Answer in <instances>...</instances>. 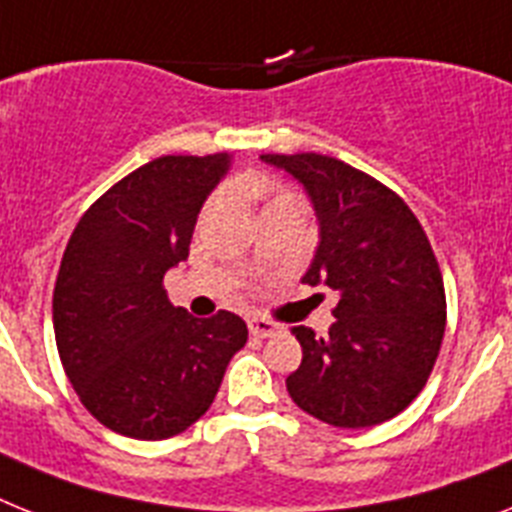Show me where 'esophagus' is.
Wrapping results in <instances>:
<instances>
[{"instance_id": "34e87169", "label": "esophagus", "mask_w": 512, "mask_h": 512, "mask_svg": "<svg viewBox=\"0 0 512 512\" xmlns=\"http://www.w3.org/2000/svg\"><path fill=\"white\" fill-rule=\"evenodd\" d=\"M248 329H251L253 337H272L280 332V324H274L272 319H264V316H251Z\"/></svg>"}]
</instances>
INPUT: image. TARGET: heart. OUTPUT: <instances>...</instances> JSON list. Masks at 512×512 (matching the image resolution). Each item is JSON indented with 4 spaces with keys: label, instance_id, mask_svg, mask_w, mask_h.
<instances>
[{
    "label": "heart",
    "instance_id": "1",
    "mask_svg": "<svg viewBox=\"0 0 512 512\" xmlns=\"http://www.w3.org/2000/svg\"><path fill=\"white\" fill-rule=\"evenodd\" d=\"M227 193L235 198H264V211L269 209H303L301 204V196L295 193V190L285 188V185H277V183H269L264 177H256V175H238L232 177L230 183H227ZM222 204V193H214V196L206 201L204 206V214H211V211L217 209Z\"/></svg>",
    "mask_w": 512,
    "mask_h": 512
}]
</instances>
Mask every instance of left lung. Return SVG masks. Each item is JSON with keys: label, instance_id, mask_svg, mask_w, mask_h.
Wrapping results in <instances>:
<instances>
[{"label": "left lung", "instance_id": "8db88e82", "mask_svg": "<svg viewBox=\"0 0 512 512\" xmlns=\"http://www.w3.org/2000/svg\"><path fill=\"white\" fill-rule=\"evenodd\" d=\"M261 159L306 185L322 243L303 282L340 295L329 335L293 327L303 361L287 392L340 429L390 421L424 390L445 337V282L432 243L395 190L335 156Z\"/></svg>", "mask_w": 512, "mask_h": 512}]
</instances>
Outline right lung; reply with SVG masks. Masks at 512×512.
<instances>
[{"instance_id": "right-lung-1", "label": "right lung", "mask_w": 512, "mask_h": 512, "mask_svg": "<svg viewBox=\"0 0 512 512\" xmlns=\"http://www.w3.org/2000/svg\"><path fill=\"white\" fill-rule=\"evenodd\" d=\"M230 154L159 156L101 193L75 225L54 282V337L86 411L133 439L185 432L248 340L240 316L172 306L164 274L188 259L201 204Z\"/></svg>"}]
</instances>
